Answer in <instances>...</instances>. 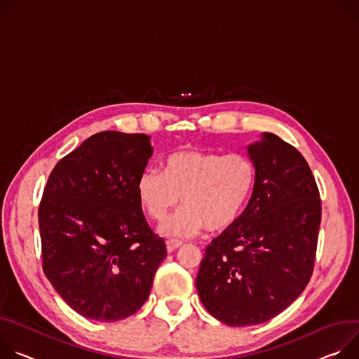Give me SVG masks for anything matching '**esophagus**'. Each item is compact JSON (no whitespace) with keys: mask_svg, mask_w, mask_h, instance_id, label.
<instances>
[{"mask_svg":"<svg viewBox=\"0 0 359 359\" xmlns=\"http://www.w3.org/2000/svg\"><path fill=\"white\" fill-rule=\"evenodd\" d=\"M181 245H182V241L170 240V241H167V251H168V252H172V251H175L177 248H180Z\"/></svg>","mask_w":359,"mask_h":359,"instance_id":"obj_1","label":"esophagus"}]
</instances>
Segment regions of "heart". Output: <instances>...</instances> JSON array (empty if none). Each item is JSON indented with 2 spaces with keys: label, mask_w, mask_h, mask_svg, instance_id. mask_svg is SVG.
<instances>
[{
  "label": "heart",
  "mask_w": 359,
  "mask_h": 359,
  "mask_svg": "<svg viewBox=\"0 0 359 359\" xmlns=\"http://www.w3.org/2000/svg\"><path fill=\"white\" fill-rule=\"evenodd\" d=\"M164 174L145 170L137 184L147 214L163 221L180 204L182 208L161 225L168 236H188L201 231L229 229L241 218L250 200L255 167L245 154L184 149L164 161Z\"/></svg>",
  "instance_id": "obj_1"
}]
</instances>
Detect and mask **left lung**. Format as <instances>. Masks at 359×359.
<instances>
[{
  "label": "left lung",
  "instance_id": "8db88e82",
  "mask_svg": "<svg viewBox=\"0 0 359 359\" xmlns=\"http://www.w3.org/2000/svg\"><path fill=\"white\" fill-rule=\"evenodd\" d=\"M255 167L241 218L207 247L195 285L207 311L231 327L269 321L311 280L321 200L301 152L264 133L248 145Z\"/></svg>",
  "mask_w": 359,
  "mask_h": 359
}]
</instances>
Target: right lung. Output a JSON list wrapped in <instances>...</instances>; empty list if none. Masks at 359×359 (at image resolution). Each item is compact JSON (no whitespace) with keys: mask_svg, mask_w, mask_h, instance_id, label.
Returning a JSON list of instances; mask_svg holds the SVG:
<instances>
[{"mask_svg":"<svg viewBox=\"0 0 359 359\" xmlns=\"http://www.w3.org/2000/svg\"><path fill=\"white\" fill-rule=\"evenodd\" d=\"M151 137L102 131L60 159L38 210L43 269L60 297L88 320L114 323L147 301L167 257L137 194Z\"/></svg>","mask_w":359,"mask_h":359,"instance_id":"1","label":"right lung"}]
</instances>
